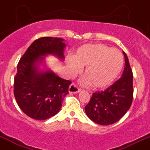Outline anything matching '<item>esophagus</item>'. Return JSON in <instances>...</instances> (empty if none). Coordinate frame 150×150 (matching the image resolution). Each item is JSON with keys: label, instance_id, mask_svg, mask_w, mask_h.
<instances>
[{"label": "esophagus", "instance_id": "esophagus-1", "mask_svg": "<svg viewBox=\"0 0 150 150\" xmlns=\"http://www.w3.org/2000/svg\"><path fill=\"white\" fill-rule=\"evenodd\" d=\"M68 91H69L70 93L77 94V93L80 92V89H79L78 87H77V86L75 85V83H72L71 85H70L69 89H68Z\"/></svg>", "mask_w": 150, "mask_h": 150}]
</instances>
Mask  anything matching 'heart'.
Segmentation results:
<instances>
[{
    "label": "heart",
    "instance_id": "heart-1",
    "mask_svg": "<svg viewBox=\"0 0 150 150\" xmlns=\"http://www.w3.org/2000/svg\"><path fill=\"white\" fill-rule=\"evenodd\" d=\"M67 65L72 75L85 67L82 83L101 89L111 85L120 75L123 56L118 49L104 44H85L77 49L73 58L67 59Z\"/></svg>",
    "mask_w": 150,
    "mask_h": 150
}]
</instances>
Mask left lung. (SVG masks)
<instances>
[{"label":"left lung","instance_id":"obj_1","mask_svg":"<svg viewBox=\"0 0 150 150\" xmlns=\"http://www.w3.org/2000/svg\"><path fill=\"white\" fill-rule=\"evenodd\" d=\"M123 53L125 68L121 77L104 91L93 93L85 107L87 116L99 125H108L118 121L132 104L133 75L128 56Z\"/></svg>","mask_w":150,"mask_h":150}]
</instances>
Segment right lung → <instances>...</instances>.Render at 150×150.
<instances>
[{"mask_svg":"<svg viewBox=\"0 0 150 150\" xmlns=\"http://www.w3.org/2000/svg\"><path fill=\"white\" fill-rule=\"evenodd\" d=\"M63 41L61 38H39L31 44L18 64L14 79L15 99L20 109L35 120L55 116L68 94L71 81L61 78L50 70L39 68L47 55L64 59Z\"/></svg>","mask_w":150,"mask_h":150,"instance_id":"right-lung-1","label":"right lung"}]
</instances>
